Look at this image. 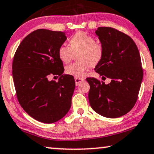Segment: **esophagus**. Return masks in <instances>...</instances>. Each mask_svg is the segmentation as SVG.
Returning <instances> with one entry per match:
<instances>
[{
    "instance_id": "esophagus-1",
    "label": "esophagus",
    "mask_w": 154,
    "mask_h": 154,
    "mask_svg": "<svg viewBox=\"0 0 154 154\" xmlns=\"http://www.w3.org/2000/svg\"><path fill=\"white\" fill-rule=\"evenodd\" d=\"M75 84H76V85H79V84L81 83V82H84V79H83V78H78V77H76L75 79Z\"/></svg>"
}]
</instances>
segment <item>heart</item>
Returning a JSON list of instances; mask_svg holds the SVG:
<instances>
[{
	"instance_id": "obj_1",
	"label": "heart",
	"mask_w": 154,
	"mask_h": 154,
	"mask_svg": "<svg viewBox=\"0 0 154 154\" xmlns=\"http://www.w3.org/2000/svg\"><path fill=\"white\" fill-rule=\"evenodd\" d=\"M70 47L62 45L58 49L60 59L65 63L72 59L74 53L77 54L78 62L66 67V72L72 76L80 77L90 66H96L103 56V47L94 37L83 31H79L70 38Z\"/></svg>"
}]
</instances>
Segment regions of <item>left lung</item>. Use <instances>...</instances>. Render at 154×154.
<instances>
[{
  "mask_svg": "<svg viewBox=\"0 0 154 154\" xmlns=\"http://www.w3.org/2000/svg\"><path fill=\"white\" fill-rule=\"evenodd\" d=\"M103 47V56L95 71L106 84L96 78H86L90 85L88 100L100 115L118 118L134 107L143 79L141 58L131 37L109 27H98L95 32Z\"/></svg>",
  "mask_w": 154,
  "mask_h": 154,
  "instance_id": "8db88e82",
  "label": "left lung"
}]
</instances>
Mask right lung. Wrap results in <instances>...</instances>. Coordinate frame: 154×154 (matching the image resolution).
Returning a JSON list of instances; mask_svg holds the SVG:
<instances>
[{
    "mask_svg": "<svg viewBox=\"0 0 154 154\" xmlns=\"http://www.w3.org/2000/svg\"><path fill=\"white\" fill-rule=\"evenodd\" d=\"M66 39L63 32L36 30L23 39L14 56L12 76L17 99L25 112L40 122H56L71 107L75 79L63 74V64L58 56ZM52 75L60 76L58 82L48 80Z\"/></svg>",
    "mask_w": 154,
    "mask_h": 154,
    "instance_id": "obj_1",
    "label": "right lung"
}]
</instances>
